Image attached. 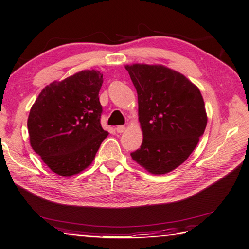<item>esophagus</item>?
<instances>
[{
  "mask_svg": "<svg viewBox=\"0 0 249 249\" xmlns=\"http://www.w3.org/2000/svg\"><path fill=\"white\" fill-rule=\"evenodd\" d=\"M115 130H116V133L122 134V133H123V131L125 130V126H124V125H119V126H116Z\"/></svg>",
  "mask_w": 249,
  "mask_h": 249,
  "instance_id": "34e87169",
  "label": "esophagus"
}]
</instances>
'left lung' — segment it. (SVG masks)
I'll use <instances>...</instances> for the list:
<instances>
[{"mask_svg": "<svg viewBox=\"0 0 249 249\" xmlns=\"http://www.w3.org/2000/svg\"><path fill=\"white\" fill-rule=\"evenodd\" d=\"M138 94L143 140L131 152L149 173L162 175L181 165L206 128L201 91L181 73L164 66H126Z\"/></svg>", "mask_w": 249, "mask_h": 249, "instance_id": "8db88e82", "label": "left lung"}]
</instances>
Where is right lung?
<instances>
[{"label":"right lung","instance_id":"add662e5","mask_svg":"<svg viewBox=\"0 0 249 249\" xmlns=\"http://www.w3.org/2000/svg\"><path fill=\"white\" fill-rule=\"evenodd\" d=\"M102 74L84 70L53 82L38 95L28 118L32 149L53 173L72 176L89 167L104 139L99 101Z\"/></svg>","mask_w":249,"mask_h":249}]
</instances>
